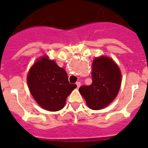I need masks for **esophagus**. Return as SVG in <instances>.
<instances>
[{
	"instance_id": "34e87169",
	"label": "esophagus",
	"mask_w": 148,
	"mask_h": 148,
	"mask_svg": "<svg viewBox=\"0 0 148 148\" xmlns=\"http://www.w3.org/2000/svg\"><path fill=\"white\" fill-rule=\"evenodd\" d=\"M76 85L77 87V88H80V87H81V82H77Z\"/></svg>"
}]
</instances>
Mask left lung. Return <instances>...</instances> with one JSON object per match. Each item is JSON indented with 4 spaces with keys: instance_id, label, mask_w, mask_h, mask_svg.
<instances>
[{
    "instance_id": "left-lung-1",
    "label": "left lung",
    "mask_w": 148,
    "mask_h": 148,
    "mask_svg": "<svg viewBox=\"0 0 148 148\" xmlns=\"http://www.w3.org/2000/svg\"><path fill=\"white\" fill-rule=\"evenodd\" d=\"M92 84L82 86L79 92L92 110H101L117 97L121 85V71L112 58L101 55L92 63Z\"/></svg>"
}]
</instances>
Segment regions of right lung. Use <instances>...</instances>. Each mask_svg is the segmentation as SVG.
<instances>
[{
    "label": "right lung",
    "mask_w": 148,
    "mask_h": 148,
    "mask_svg": "<svg viewBox=\"0 0 148 148\" xmlns=\"http://www.w3.org/2000/svg\"><path fill=\"white\" fill-rule=\"evenodd\" d=\"M27 81L38 105L53 112L64 107L68 95L77 88L69 83L65 70L46 54L38 58L29 69Z\"/></svg>",
    "instance_id": "1"
}]
</instances>
